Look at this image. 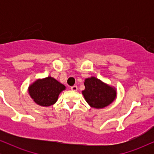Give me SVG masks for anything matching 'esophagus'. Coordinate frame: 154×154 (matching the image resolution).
Wrapping results in <instances>:
<instances>
[{
  "instance_id": "esophagus-1",
  "label": "esophagus",
  "mask_w": 154,
  "mask_h": 154,
  "mask_svg": "<svg viewBox=\"0 0 154 154\" xmlns=\"http://www.w3.org/2000/svg\"><path fill=\"white\" fill-rule=\"evenodd\" d=\"M71 90L73 91H77V86H76V85L72 86V87H71Z\"/></svg>"
}]
</instances>
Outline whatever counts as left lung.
I'll return each mask as SVG.
<instances>
[{"label":"left lung","mask_w":154,"mask_h":154,"mask_svg":"<svg viewBox=\"0 0 154 154\" xmlns=\"http://www.w3.org/2000/svg\"><path fill=\"white\" fill-rule=\"evenodd\" d=\"M82 95L86 102L91 107L103 109L108 106L115 100L116 89L95 77L86 78Z\"/></svg>","instance_id":"1"}]
</instances>
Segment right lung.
Returning <instances> with one entry per match:
<instances>
[{
  "label": "right lung",
  "mask_w": 154,
  "mask_h": 154,
  "mask_svg": "<svg viewBox=\"0 0 154 154\" xmlns=\"http://www.w3.org/2000/svg\"><path fill=\"white\" fill-rule=\"evenodd\" d=\"M66 87L52 77L38 79L28 88V93L35 103L41 106H51L57 101L60 93Z\"/></svg>",
  "instance_id": "add662e5"
}]
</instances>
